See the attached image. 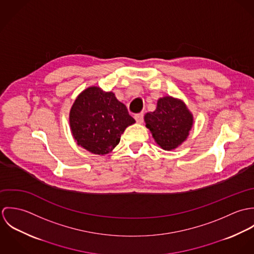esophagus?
<instances>
[{
  "label": "esophagus",
  "instance_id": "34e87169",
  "mask_svg": "<svg viewBox=\"0 0 254 254\" xmlns=\"http://www.w3.org/2000/svg\"><path fill=\"white\" fill-rule=\"evenodd\" d=\"M135 119L137 121V123H142L144 121V114L143 113H138L135 115Z\"/></svg>",
  "mask_w": 254,
  "mask_h": 254
}]
</instances>
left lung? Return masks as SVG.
<instances>
[{
    "label": "left lung",
    "mask_w": 254,
    "mask_h": 254,
    "mask_svg": "<svg viewBox=\"0 0 254 254\" xmlns=\"http://www.w3.org/2000/svg\"><path fill=\"white\" fill-rule=\"evenodd\" d=\"M155 143L164 150H172L188 138L193 125L192 113L180 100L165 96L157 101L153 112L144 117Z\"/></svg>",
    "instance_id": "1"
}]
</instances>
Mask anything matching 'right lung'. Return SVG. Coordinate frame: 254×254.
Returning <instances> with one entry per match:
<instances>
[{"label":"right lung","instance_id":"obj_1","mask_svg":"<svg viewBox=\"0 0 254 254\" xmlns=\"http://www.w3.org/2000/svg\"><path fill=\"white\" fill-rule=\"evenodd\" d=\"M135 122L113 92L97 86L82 91L69 112L70 130L77 145L100 155L112 151L125 129Z\"/></svg>","mask_w":254,"mask_h":254}]
</instances>
